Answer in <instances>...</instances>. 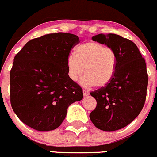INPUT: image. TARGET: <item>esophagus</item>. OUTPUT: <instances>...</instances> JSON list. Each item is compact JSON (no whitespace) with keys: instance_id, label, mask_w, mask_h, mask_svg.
Here are the masks:
<instances>
[{"instance_id":"obj_1","label":"esophagus","mask_w":157,"mask_h":157,"mask_svg":"<svg viewBox=\"0 0 157 157\" xmlns=\"http://www.w3.org/2000/svg\"><path fill=\"white\" fill-rule=\"evenodd\" d=\"M83 95L84 96H87V95H90V92L88 91V90H83Z\"/></svg>"}]
</instances>
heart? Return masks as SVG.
Returning <instances> with one entry per match:
<instances>
[{"mask_svg": "<svg viewBox=\"0 0 157 157\" xmlns=\"http://www.w3.org/2000/svg\"><path fill=\"white\" fill-rule=\"evenodd\" d=\"M67 73L73 81L86 74L82 80L85 86H104L114 77L117 68V54L110 47L95 41L80 44L75 49V56L67 60Z\"/></svg>", "mask_w": 157, "mask_h": 157, "instance_id": "b5f03b06", "label": "heart"}]
</instances>
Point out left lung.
Instances as JSON below:
<instances>
[{
  "label": "left lung",
  "instance_id": "1",
  "mask_svg": "<svg viewBox=\"0 0 157 157\" xmlns=\"http://www.w3.org/2000/svg\"><path fill=\"white\" fill-rule=\"evenodd\" d=\"M92 39L114 49L117 68L110 83L90 92L97 105L90 118L101 130L116 131L132 123L144 107L148 84L146 62L130 40L115 34H99Z\"/></svg>",
  "mask_w": 157,
  "mask_h": 157
}]
</instances>
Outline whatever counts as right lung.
Here are the masks:
<instances>
[{
    "instance_id": "right-lung-1",
    "label": "right lung",
    "mask_w": 157,
    "mask_h": 157,
    "mask_svg": "<svg viewBox=\"0 0 157 157\" xmlns=\"http://www.w3.org/2000/svg\"><path fill=\"white\" fill-rule=\"evenodd\" d=\"M80 40L55 33L29 40L14 58L10 73V103L21 121L37 131L58 128L83 90L71 80L67 60Z\"/></svg>"
}]
</instances>
